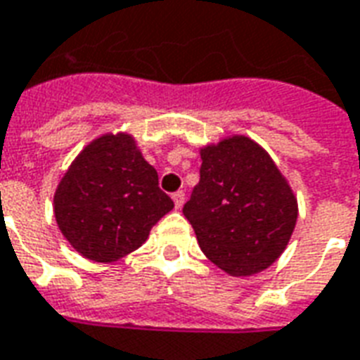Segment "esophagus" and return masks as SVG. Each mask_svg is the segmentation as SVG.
<instances>
[{"label":"esophagus","mask_w":360,"mask_h":360,"mask_svg":"<svg viewBox=\"0 0 360 360\" xmlns=\"http://www.w3.org/2000/svg\"><path fill=\"white\" fill-rule=\"evenodd\" d=\"M172 198H174L175 207H177V210H181V207H183V204H185V192L183 191L174 192V196H172Z\"/></svg>","instance_id":"obj_1"}]
</instances>
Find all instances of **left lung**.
<instances>
[{
	"label": "left lung",
	"instance_id": "8db88e82",
	"mask_svg": "<svg viewBox=\"0 0 360 360\" xmlns=\"http://www.w3.org/2000/svg\"><path fill=\"white\" fill-rule=\"evenodd\" d=\"M200 183L183 213L207 259L232 278H249L283 255L298 200L271 156L234 134L200 147Z\"/></svg>",
	"mask_w": 360,
	"mask_h": 360
}]
</instances>
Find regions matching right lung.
Returning <instances> with one entry per match:
<instances>
[{"instance_id": "1", "label": "right lung", "mask_w": 360, "mask_h": 360, "mask_svg": "<svg viewBox=\"0 0 360 360\" xmlns=\"http://www.w3.org/2000/svg\"><path fill=\"white\" fill-rule=\"evenodd\" d=\"M52 210L60 232L84 259L109 264L143 245L174 210L136 137L107 131L75 156L60 179Z\"/></svg>"}]
</instances>
